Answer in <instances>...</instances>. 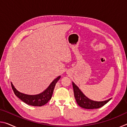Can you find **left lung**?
<instances>
[{
    "label": "left lung",
    "instance_id": "obj_1",
    "mask_svg": "<svg viewBox=\"0 0 127 127\" xmlns=\"http://www.w3.org/2000/svg\"><path fill=\"white\" fill-rule=\"evenodd\" d=\"M72 85L73 88L74 97L76 98V102L77 104L82 108L87 109L100 108L111 99V98H110L108 100L102 101H96L91 100L86 97L79 89V87L73 82Z\"/></svg>",
    "mask_w": 127,
    "mask_h": 127
}]
</instances>
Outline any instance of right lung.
<instances>
[{"label": "right lung", "instance_id": "obj_1", "mask_svg": "<svg viewBox=\"0 0 127 127\" xmlns=\"http://www.w3.org/2000/svg\"><path fill=\"white\" fill-rule=\"evenodd\" d=\"M61 76H58L54 79L47 89L41 93L37 95H27L19 92L11 82V86L14 94L26 104L34 106H41L48 103L52 97L54 89L56 83L59 80Z\"/></svg>", "mask_w": 127, "mask_h": 127}]
</instances>
